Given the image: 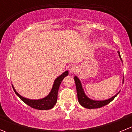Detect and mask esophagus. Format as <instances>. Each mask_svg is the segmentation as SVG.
Instances as JSON below:
<instances>
[{
  "label": "esophagus",
  "mask_w": 132,
  "mask_h": 132,
  "mask_svg": "<svg viewBox=\"0 0 132 132\" xmlns=\"http://www.w3.org/2000/svg\"><path fill=\"white\" fill-rule=\"evenodd\" d=\"M77 70H78V68H77V66H72L71 68H70V73H75L77 71Z\"/></svg>",
  "instance_id": "esophagus-1"
}]
</instances>
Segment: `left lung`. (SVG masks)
<instances>
[{
	"label": "left lung",
	"instance_id": "obj_1",
	"mask_svg": "<svg viewBox=\"0 0 132 132\" xmlns=\"http://www.w3.org/2000/svg\"><path fill=\"white\" fill-rule=\"evenodd\" d=\"M119 56L122 61V59L121 57L120 53L119 52H118ZM75 82L76 85V89H77V97H78V102L82 106V107L87 108V109H97V108L102 107L103 106L109 104L110 102H111L114 98L116 97V96L119 94V93H117L115 96H112V98H109L108 100H93L89 98L85 94L83 88H82V84L80 81L79 78L75 76L74 77ZM124 82V80H123Z\"/></svg>",
	"mask_w": 132,
	"mask_h": 132
}]
</instances>
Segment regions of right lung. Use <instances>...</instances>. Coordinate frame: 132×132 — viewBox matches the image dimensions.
Returning <instances> with one entry per match:
<instances>
[{"label": "right lung", "instance_id": "obj_1", "mask_svg": "<svg viewBox=\"0 0 132 132\" xmlns=\"http://www.w3.org/2000/svg\"><path fill=\"white\" fill-rule=\"evenodd\" d=\"M68 75V71H66L64 72L63 73L61 74V75L59 76L55 80L54 83L53 84L52 88L51 91L47 96L45 98H42V99L39 100H30L25 98L24 97L20 95L15 90L14 87H13V84H12V87H13V90L15 92L16 95L24 102L27 105L30 106V107L34 108V109H38V110H48V109H51L52 108L54 107L57 103V94H58V90L59 88L60 84H61V82L62 80L65 77Z\"/></svg>", "mask_w": 132, "mask_h": 132}]
</instances>
